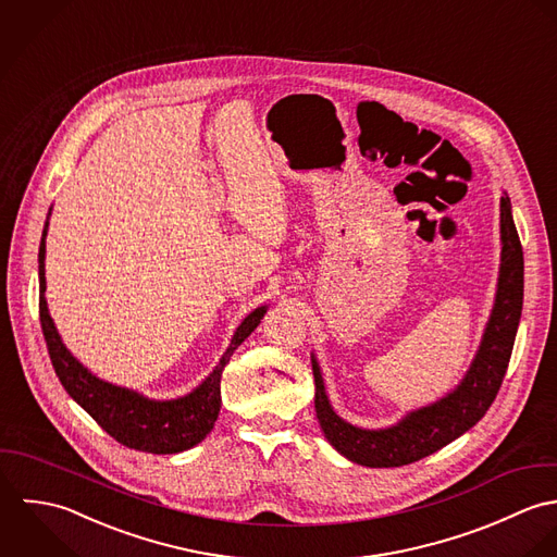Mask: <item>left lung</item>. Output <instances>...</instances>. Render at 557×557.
<instances>
[{
    "instance_id": "1",
    "label": "left lung",
    "mask_w": 557,
    "mask_h": 557,
    "mask_svg": "<svg viewBox=\"0 0 557 557\" xmlns=\"http://www.w3.org/2000/svg\"><path fill=\"white\" fill-rule=\"evenodd\" d=\"M499 211L502 264L493 312L465 379L442 400L407 413L389 429L368 431L352 426L332 409L321 366L312 355L319 424L327 442L348 460L366 467H403L416 462L467 433L493 405L508 370L523 310V247L508 196H502Z\"/></svg>"
}]
</instances>
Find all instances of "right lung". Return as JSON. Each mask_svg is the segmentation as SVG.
<instances>
[{"mask_svg":"<svg viewBox=\"0 0 557 557\" xmlns=\"http://www.w3.org/2000/svg\"><path fill=\"white\" fill-rule=\"evenodd\" d=\"M51 215V209H49ZM47 225L42 230L40 249H38V282H40V325L49 348L51 363L55 374L69 396L108 433L117 444L131 449L150 451V454H176L200 444L215 426L222 407V372L230 361L232 352L240 342L251 334L262 321L267 306L256 308L238 330L232 335L227 350L223 352L215 370L187 396L174 400H150L133 389L120 387L95 376L84 363H79L71 350L64 346L58 334L47 299H45V238Z\"/></svg>","mask_w":557,"mask_h":557,"instance_id":"1","label":"right lung"}]
</instances>
